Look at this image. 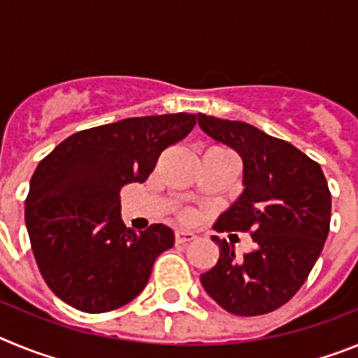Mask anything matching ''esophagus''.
<instances>
[{
  "label": "esophagus",
  "mask_w": 358,
  "mask_h": 358,
  "mask_svg": "<svg viewBox=\"0 0 358 358\" xmlns=\"http://www.w3.org/2000/svg\"><path fill=\"white\" fill-rule=\"evenodd\" d=\"M195 235L192 231H176V243L177 245H185V243L192 242Z\"/></svg>",
  "instance_id": "esophagus-1"
}]
</instances>
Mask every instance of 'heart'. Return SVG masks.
Here are the masks:
<instances>
[{
  "mask_svg": "<svg viewBox=\"0 0 358 358\" xmlns=\"http://www.w3.org/2000/svg\"><path fill=\"white\" fill-rule=\"evenodd\" d=\"M224 150H226V148H224ZM189 217V213H185V218H188Z\"/></svg>",
  "mask_w": 358,
  "mask_h": 358,
  "instance_id": "1",
  "label": "heart"
}]
</instances>
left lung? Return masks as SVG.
<instances>
[{
  "instance_id": "8db88e82",
  "label": "left lung",
  "mask_w": 358,
  "mask_h": 358,
  "mask_svg": "<svg viewBox=\"0 0 358 358\" xmlns=\"http://www.w3.org/2000/svg\"><path fill=\"white\" fill-rule=\"evenodd\" d=\"M199 125L243 161V192L218 217L217 231L251 233L255 249L236 256L213 236L220 256L201 274L208 294L229 314L252 317L285 305L301 289L330 231L331 195L321 166L289 141L243 122L199 113Z\"/></svg>"
}]
</instances>
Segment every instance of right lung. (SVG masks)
<instances>
[{
    "label": "right lung",
    "instance_id": "add662e5",
    "mask_svg": "<svg viewBox=\"0 0 358 358\" xmlns=\"http://www.w3.org/2000/svg\"><path fill=\"white\" fill-rule=\"evenodd\" d=\"M197 116H141L85 129L37 164L24 204L28 236L46 285L73 308L102 314L147 285L173 231L136 233L120 215V189L143 182L164 148L192 132Z\"/></svg>",
    "mask_w": 358,
    "mask_h": 358
}]
</instances>
